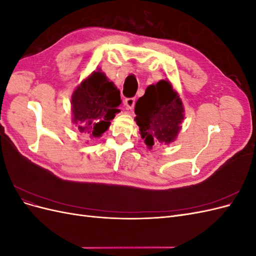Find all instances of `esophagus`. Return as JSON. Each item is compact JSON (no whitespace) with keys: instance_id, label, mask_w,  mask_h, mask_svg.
I'll use <instances>...</instances> for the list:
<instances>
[{"instance_id":"obj_1","label":"esophagus","mask_w":256,"mask_h":256,"mask_svg":"<svg viewBox=\"0 0 256 256\" xmlns=\"http://www.w3.org/2000/svg\"><path fill=\"white\" fill-rule=\"evenodd\" d=\"M136 104V98H126L124 100V104L127 108V109H132Z\"/></svg>"}]
</instances>
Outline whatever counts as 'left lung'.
Masks as SVG:
<instances>
[{"label": "left lung", "instance_id": "left-lung-1", "mask_svg": "<svg viewBox=\"0 0 256 256\" xmlns=\"http://www.w3.org/2000/svg\"><path fill=\"white\" fill-rule=\"evenodd\" d=\"M134 113L141 136L148 147L157 142H173L184 120L182 100L166 80L146 88L144 96L138 99Z\"/></svg>", "mask_w": 256, "mask_h": 256}]
</instances>
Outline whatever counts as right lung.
I'll list each match as a JSON object with an SVG mask.
<instances>
[{
  "mask_svg": "<svg viewBox=\"0 0 256 256\" xmlns=\"http://www.w3.org/2000/svg\"><path fill=\"white\" fill-rule=\"evenodd\" d=\"M120 90L104 74L94 72L76 88L72 98L74 122L79 132L100 136L120 112Z\"/></svg>",
  "mask_w": 256,
  "mask_h": 256,
  "instance_id": "add662e5",
  "label": "right lung"
}]
</instances>
